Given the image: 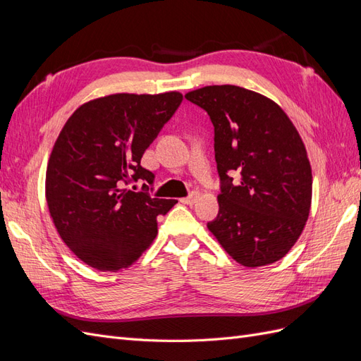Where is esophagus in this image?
Here are the masks:
<instances>
[{"mask_svg": "<svg viewBox=\"0 0 361 361\" xmlns=\"http://www.w3.org/2000/svg\"><path fill=\"white\" fill-rule=\"evenodd\" d=\"M197 199H199V194L197 192H191L188 197H183V199H180V202L183 203V204H190V206H192L195 202H197Z\"/></svg>", "mask_w": 361, "mask_h": 361, "instance_id": "obj_1", "label": "esophagus"}]
</instances>
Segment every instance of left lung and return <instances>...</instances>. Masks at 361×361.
I'll return each mask as SVG.
<instances>
[{"label":"left lung","instance_id":"obj_1","mask_svg":"<svg viewBox=\"0 0 361 361\" xmlns=\"http://www.w3.org/2000/svg\"><path fill=\"white\" fill-rule=\"evenodd\" d=\"M185 97L214 125L221 192L207 228L238 264H274L297 243L310 212L312 169L298 130L274 101L243 87L207 85Z\"/></svg>","mask_w":361,"mask_h":361}]
</instances>
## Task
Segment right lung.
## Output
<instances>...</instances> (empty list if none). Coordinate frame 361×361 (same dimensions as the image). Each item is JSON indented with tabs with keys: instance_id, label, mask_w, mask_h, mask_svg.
Masks as SVG:
<instances>
[{
	"instance_id": "1",
	"label": "right lung",
	"mask_w": 361,
	"mask_h": 361,
	"mask_svg": "<svg viewBox=\"0 0 361 361\" xmlns=\"http://www.w3.org/2000/svg\"><path fill=\"white\" fill-rule=\"evenodd\" d=\"M182 99L178 92L110 94L81 105L63 126L47 169V202L59 235L84 264L130 267L154 243L158 215L178 203L123 187L154 183L141 157Z\"/></svg>"
}]
</instances>
